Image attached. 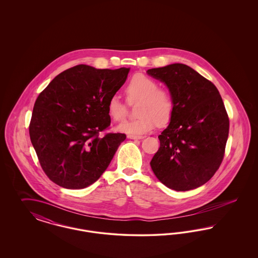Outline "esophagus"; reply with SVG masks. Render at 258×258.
Here are the masks:
<instances>
[{"label": "esophagus", "instance_id": "esophagus-1", "mask_svg": "<svg viewBox=\"0 0 258 258\" xmlns=\"http://www.w3.org/2000/svg\"><path fill=\"white\" fill-rule=\"evenodd\" d=\"M127 138H130V139H142V138H144V136H139V135H127Z\"/></svg>", "mask_w": 258, "mask_h": 258}]
</instances>
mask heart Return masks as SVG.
<instances>
[{"label": "heart", "mask_w": 258, "mask_h": 258, "mask_svg": "<svg viewBox=\"0 0 258 258\" xmlns=\"http://www.w3.org/2000/svg\"><path fill=\"white\" fill-rule=\"evenodd\" d=\"M130 102L140 100L135 120L124 121L118 125V130L124 134L139 135L147 134L160 124L171 120L175 108L171 93L160 88L158 82L145 74H136L130 79L124 89ZM107 111L115 122H121L126 117V104L118 96L111 97Z\"/></svg>", "instance_id": "heart-1"}]
</instances>
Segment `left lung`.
Returning <instances> with one entry per match:
<instances>
[{
  "label": "left lung",
  "instance_id": "8db88e82",
  "mask_svg": "<svg viewBox=\"0 0 258 258\" xmlns=\"http://www.w3.org/2000/svg\"><path fill=\"white\" fill-rule=\"evenodd\" d=\"M168 87L175 108L159 135L160 146L150 164L163 184L178 191L207 183L221 166L229 118L219 90L184 63L148 70Z\"/></svg>",
  "mask_w": 258,
  "mask_h": 258
}]
</instances>
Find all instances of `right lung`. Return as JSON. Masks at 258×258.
<instances>
[{
    "label": "right lung",
    "instance_id": "1",
    "mask_svg": "<svg viewBox=\"0 0 258 258\" xmlns=\"http://www.w3.org/2000/svg\"><path fill=\"white\" fill-rule=\"evenodd\" d=\"M130 68L97 70L78 64L57 75L37 97L30 138L46 176L64 188H84L108 167L124 134L109 128L107 104Z\"/></svg>",
    "mask_w": 258,
    "mask_h": 258
}]
</instances>
